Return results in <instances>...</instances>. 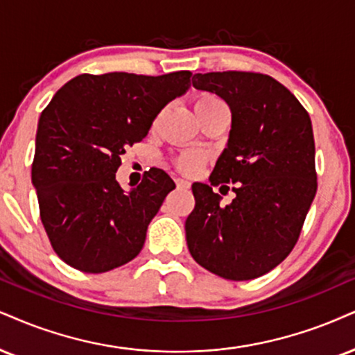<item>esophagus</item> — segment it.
Listing matches in <instances>:
<instances>
[{"mask_svg": "<svg viewBox=\"0 0 355 355\" xmlns=\"http://www.w3.org/2000/svg\"><path fill=\"white\" fill-rule=\"evenodd\" d=\"M176 184H178V187H181V189H189L191 187V182L187 181V179H176Z\"/></svg>", "mask_w": 355, "mask_h": 355, "instance_id": "obj_1", "label": "esophagus"}]
</instances>
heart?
Masks as SVG:
<instances>
[{"mask_svg":"<svg viewBox=\"0 0 355 355\" xmlns=\"http://www.w3.org/2000/svg\"><path fill=\"white\" fill-rule=\"evenodd\" d=\"M214 105H224L218 100L217 97H212V95H205V97H200L198 102L194 105V110H200V108H205V107H214ZM200 161V156L198 153L191 151V153H186L184 156L179 159V168L182 171H186V173H191V171H194L198 168Z\"/></svg>","mask_w":355,"mask_h":355,"instance_id":"heart-1","label":"heart"}]
</instances>
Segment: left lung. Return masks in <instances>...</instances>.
I'll return each mask as SVG.
<instances>
[{
    "mask_svg": "<svg viewBox=\"0 0 355 355\" xmlns=\"http://www.w3.org/2000/svg\"><path fill=\"white\" fill-rule=\"evenodd\" d=\"M192 85L224 100L232 123L211 184H192L187 248L218 277L258 278L290 255L316 196L311 118L286 87L263 73H196ZM220 182L238 184L225 208L211 191Z\"/></svg>",
    "mask_w": 355,
    "mask_h": 355,
    "instance_id": "8db88e82",
    "label": "left lung"
}]
</instances>
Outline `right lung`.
<instances>
[{"instance_id": "obj_1", "label": "right lung", "mask_w": 355, "mask_h": 355, "mask_svg": "<svg viewBox=\"0 0 355 355\" xmlns=\"http://www.w3.org/2000/svg\"><path fill=\"white\" fill-rule=\"evenodd\" d=\"M191 87V72L73 77L41 113L33 163L41 220L67 265L103 273L141 252L146 230L176 187L151 168L137 187L116 182L125 148L141 141L157 113Z\"/></svg>"}]
</instances>
